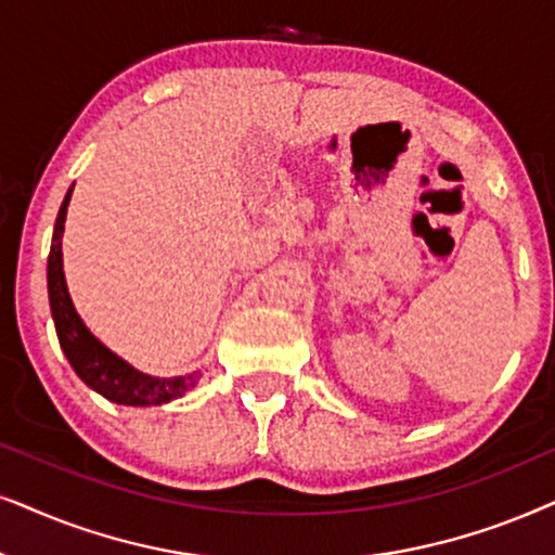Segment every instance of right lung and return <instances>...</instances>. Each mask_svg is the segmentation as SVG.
I'll return each instance as SVG.
<instances>
[{
    "mask_svg": "<svg viewBox=\"0 0 555 555\" xmlns=\"http://www.w3.org/2000/svg\"><path fill=\"white\" fill-rule=\"evenodd\" d=\"M70 192L65 195L57 212L55 231H53V246H50L48 256V297H50V312H53L55 332L61 339V347L73 365V371L78 373V378L86 383L88 388H93L95 393H101L108 401L121 403V405H162L175 401L188 393L195 386L201 373L190 375H177V378H152V375L139 373L137 367H131L127 360L118 358L116 352H111L101 339L91 335V330L86 327L80 320L76 307H73L68 284H65L63 273V231H65V212H68Z\"/></svg>",
    "mask_w": 555,
    "mask_h": 555,
    "instance_id": "right-lung-1",
    "label": "right lung"
}]
</instances>
